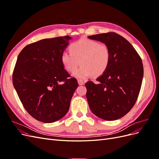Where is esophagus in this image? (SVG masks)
Segmentation results:
<instances>
[{"mask_svg": "<svg viewBox=\"0 0 159 159\" xmlns=\"http://www.w3.org/2000/svg\"><path fill=\"white\" fill-rule=\"evenodd\" d=\"M78 84L80 85H84L85 84L84 81L83 80H78Z\"/></svg>", "mask_w": 159, "mask_h": 159, "instance_id": "34e87169", "label": "esophagus"}]
</instances>
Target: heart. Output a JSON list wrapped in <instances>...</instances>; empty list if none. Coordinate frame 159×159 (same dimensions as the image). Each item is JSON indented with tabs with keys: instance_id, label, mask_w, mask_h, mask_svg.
<instances>
[{
	"instance_id": "heart-1",
	"label": "heart",
	"mask_w": 159,
	"mask_h": 159,
	"mask_svg": "<svg viewBox=\"0 0 159 159\" xmlns=\"http://www.w3.org/2000/svg\"><path fill=\"white\" fill-rule=\"evenodd\" d=\"M70 50L62 53L61 61L65 70L71 73L81 64L73 74L77 78L85 80L93 74L100 76L108 68L111 52L105 43L83 38L72 43Z\"/></svg>"
}]
</instances>
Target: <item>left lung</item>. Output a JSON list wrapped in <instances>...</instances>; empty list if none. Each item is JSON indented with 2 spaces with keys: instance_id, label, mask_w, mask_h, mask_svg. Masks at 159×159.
<instances>
[{
  "instance_id": "8db88e82",
  "label": "left lung",
  "mask_w": 159,
  "mask_h": 159,
  "mask_svg": "<svg viewBox=\"0 0 159 159\" xmlns=\"http://www.w3.org/2000/svg\"><path fill=\"white\" fill-rule=\"evenodd\" d=\"M108 45L111 60L105 73L97 78L99 84L86 83V98L96 116L107 121L123 117L131 110L139 96L143 77L140 56L125 38L115 32L88 36Z\"/></svg>"
}]
</instances>
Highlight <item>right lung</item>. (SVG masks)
I'll list each match as a JSON object with an SVG mask.
<instances>
[{
    "label": "right lung",
    "mask_w": 159,
    "mask_h": 159,
    "mask_svg": "<svg viewBox=\"0 0 159 159\" xmlns=\"http://www.w3.org/2000/svg\"><path fill=\"white\" fill-rule=\"evenodd\" d=\"M70 39H43L25 46L18 56L13 85L26 111L39 121L50 123L64 117L78 86L61 61Z\"/></svg>",
    "instance_id": "add662e5"
}]
</instances>
